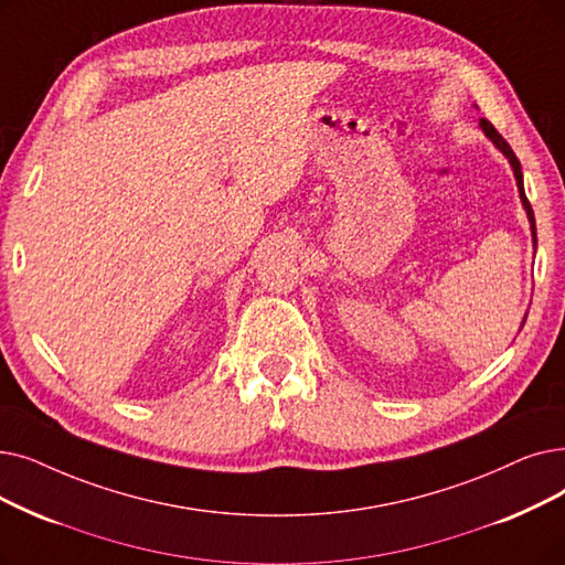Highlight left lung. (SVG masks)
Wrapping results in <instances>:
<instances>
[{
  "mask_svg": "<svg viewBox=\"0 0 565 565\" xmlns=\"http://www.w3.org/2000/svg\"><path fill=\"white\" fill-rule=\"evenodd\" d=\"M480 127H482V131L489 136V140H492L499 150L510 159V166H512V170H514V180H518V189H520V199H522V203H524V207H526V214H529V222H531V233H533V244H537V239H535V216H533V210H531V203H529V199H526V193H524V180H522V166H520V159L514 157V152H512V147L505 142V138L494 129V125L492 121H487V119H480Z\"/></svg>",
  "mask_w": 565,
  "mask_h": 565,
  "instance_id": "8db88e82",
  "label": "left lung"
}]
</instances>
